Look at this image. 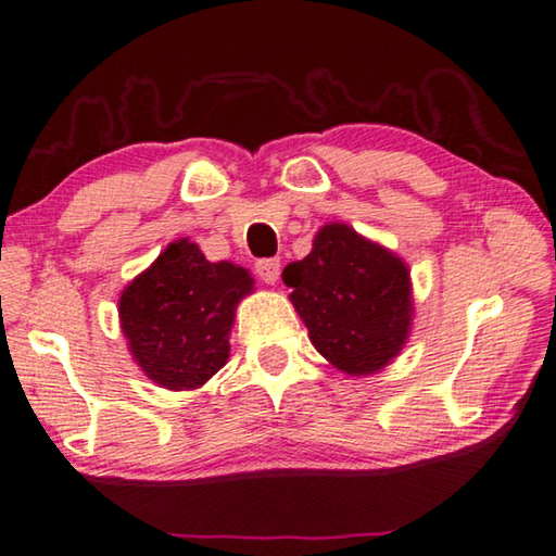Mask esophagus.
Returning a JSON list of instances; mask_svg holds the SVG:
<instances>
[{
	"instance_id": "1",
	"label": "esophagus",
	"mask_w": 556,
	"mask_h": 556,
	"mask_svg": "<svg viewBox=\"0 0 556 556\" xmlns=\"http://www.w3.org/2000/svg\"><path fill=\"white\" fill-rule=\"evenodd\" d=\"M256 276L263 283L273 286L280 278V261L278 258H263L256 263Z\"/></svg>"
}]
</instances>
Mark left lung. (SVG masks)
Segmentation results:
<instances>
[{"label": "left lung", "mask_w": 556, "mask_h": 556, "mask_svg": "<svg viewBox=\"0 0 556 556\" xmlns=\"http://www.w3.org/2000/svg\"><path fill=\"white\" fill-rule=\"evenodd\" d=\"M283 283L313 348L350 377L377 375L412 334V270L348 224H325L313 251L283 268Z\"/></svg>", "instance_id": "8db88e82"}]
</instances>
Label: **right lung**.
Listing matches in <instances>:
<instances>
[{
    "label": "right lung",
    "mask_w": 556,
    "mask_h": 556,
    "mask_svg": "<svg viewBox=\"0 0 556 556\" xmlns=\"http://www.w3.org/2000/svg\"><path fill=\"white\" fill-rule=\"evenodd\" d=\"M251 293L245 268L206 261L189 239L172 241L117 300L127 350L162 389L204 387L229 362L236 305Z\"/></svg>",
    "instance_id": "add662e5"
}]
</instances>
